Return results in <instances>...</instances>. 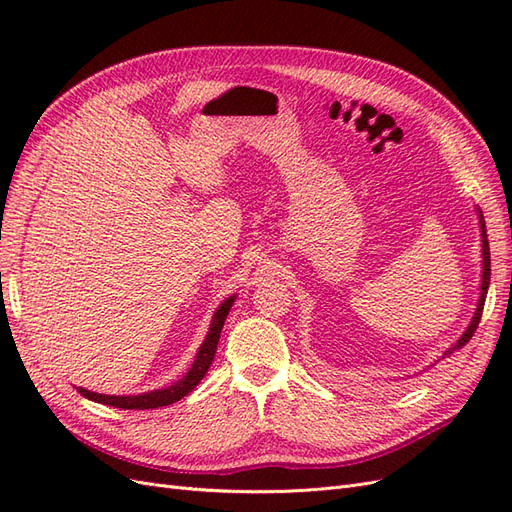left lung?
<instances>
[{"label":"left lung","instance_id":"1","mask_svg":"<svg viewBox=\"0 0 512 512\" xmlns=\"http://www.w3.org/2000/svg\"><path fill=\"white\" fill-rule=\"evenodd\" d=\"M478 222H480V237H483V284H480V299H478V305H476V312H474V318H472V322L468 324V329H466V333H463L459 339H457V344L453 346V348H448L446 352H444V356H448V354H453L455 350H459V348H463L466 346L470 339H472V335H474V331H476V327H478V322H480V316H483V307H485V299H487V290H489V277H491V256H489V241H487V230H485V220H483V213L478 211Z\"/></svg>","mask_w":512,"mask_h":512}]
</instances>
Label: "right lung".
I'll return each instance as SVG.
<instances>
[{"label": "right lung", "mask_w": 512, "mask_h": 512, "mask_svg": "<svg viewBox=\"0 0 512 512\" xmlns=\"http://www.w3.org/2000/svg\"><path fill=\"white\" fill-rule=\"evenodd\" d=\"M232 303H235V297H228L218 307V312L213 314V320H211V327H209L205 342L200 344L190 371L179 382L166 386V389H158V391L143 393V395H102V393H91L87 389H81V386H76V389H79V393L83 397L91 399V401H98V404H104V406H115V408H121V410H153V408L175 404V401H179L181 397H185L190 391H194V386L205 378L207 369L213 363L215 350H218L220 333H222L224 320L230 312Z\"/></svg>", "instance_id": "obj_1"}]
</instances>
